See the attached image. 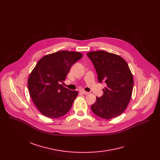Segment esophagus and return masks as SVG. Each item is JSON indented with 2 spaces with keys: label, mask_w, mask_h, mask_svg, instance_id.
<instances>
[{
  "label": "esophagus",
  "mask_w": 160,
  "mask_h": 160,
  "mask_svg": "<svg viewBox=\"0 0 160 160\" xmlns=\"http://www.w3.org/2000/svg\"><path fill=\"white\" fill-rule=\"evenodd\" d=\"M80 92L81 93H82V94H85V95H88V94H89V92H86V91H85V90H80Z\"/></svg>",
  "instance_id": "obj_1"
}]
</instances>
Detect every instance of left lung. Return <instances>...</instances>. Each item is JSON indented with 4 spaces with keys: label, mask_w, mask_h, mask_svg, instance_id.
Returning <instances> with one entry per match:
<instances>
[{
    "label": "left lung",
    "mask_w": 160,
    "mask_h": 160,
    "mask_svg": "<svg viewBox=\"0 0 160 160\" xmlns=\"http://www.w3.org/2000/svg\"><path fill=\"white\" fill-rule=\"evenodd\" d=\"M98 73V81H104L106 87L103 95L96 98L91 109L103 119L115 118L125 110L130 101L133 78L127 62L121 56L103 51L87 54Z\"/></svg>",
    "instance_id": "8db88e82"
}]
</instances>
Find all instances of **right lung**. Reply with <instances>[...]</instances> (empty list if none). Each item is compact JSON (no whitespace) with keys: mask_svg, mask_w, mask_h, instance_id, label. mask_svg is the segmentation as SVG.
I'll use <instances>...</instances> for the list:
<instances>
[{"mask_svg":"<svg viewBox=\"0 0 160 160\" xmlns=\"http://www.w3.org/2000/svg\"><path fill=\"white\" fill-rule=\"evenodd\" d=\"M83 56L78 52L61 51L43 56L30 74V96L43 115L60 118L70 111L78 96L61 82L65 80L73 63Z\"/></svg>","mask_w":160,"mask_h":160,"instance_id":"add662e5","label":"right lung"}]
</instances>
